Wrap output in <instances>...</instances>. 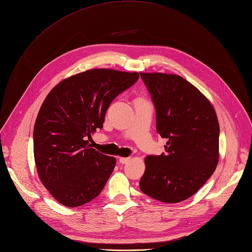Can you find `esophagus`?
<instances>
[{"instance_id":"esophagus-1","label":"esophagus","mask_w":252,"mask_h":252,"mask_svg":"<svg viewBox=\"0 0 252 252\" xmlns=\"http://www.w3.org/2000/svg\"><path fill=\"white\" fill-rule=\"evenodd\" d=\"M129 160H130V158H125V157H121V158L119 159V161H120V163H121V164H126Z\"/></svg>"}]
</instances>
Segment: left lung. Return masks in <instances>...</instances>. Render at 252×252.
<instances>
[{"label": "left lung", "mask_w": 252, "mask_h": 252, "mask_svg": "<svg viewBox=\"0 0 252 252\" xmlns=\"http://www.w3.org/2000/svg\"><path fill=\"white\" fill-rule=\"evenodd\" d=\"M156 107L165 154L148 156L139 182L142 193L178 203L198 191L217 168L220 124L209 99L181 76L140 73Z\"/></svg>", "instance_id": "left-lung-1"}]
</instances>
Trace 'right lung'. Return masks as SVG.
<instances>
[{"instance_id":"1","label":"right lung","mask_w":252,"mask_h":252,"mask_svg":"<svg viewBox=\"0 0 252 252\" xmlns=\"http://www.w3.org/2000/svg\"><path fill=\"white\" fill-rule=\"evenodd\" d=\"M137 71L92 68L59 82L42 103L33 127V156L43 186L61 204L77 207L96 198L116 158L89 146L116 96Z\"/></svg>"}]
</instances>
